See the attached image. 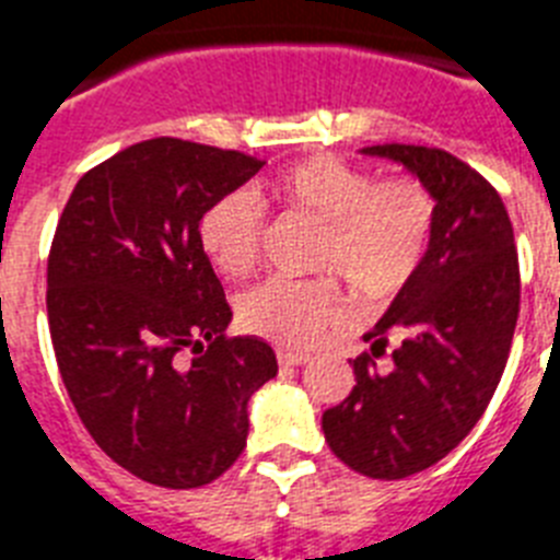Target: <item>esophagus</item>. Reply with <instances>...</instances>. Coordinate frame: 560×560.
Wrapping results in <instances>:
<instances>
[{
  "mask_svg": "<svg viewBox=\"0 0 560 560\" xmlns=\"http://www.w3.org/2000/svg\"><path fill=\"white\" fill-rule=\"evenodd\" d=\"M276 359H279L281 368H299V364H304L310 355L302 350H284V347H281V350H276Z\"/></svg>",
  "mask_w": 560,
  "mask_h": 560,
  "instance_id": "esophagus-1",
  "label": "esophagus"
}]
</instances>
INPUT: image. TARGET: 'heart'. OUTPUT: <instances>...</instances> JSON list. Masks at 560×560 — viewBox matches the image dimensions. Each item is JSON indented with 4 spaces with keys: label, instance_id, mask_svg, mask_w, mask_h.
Instances as JSON below:
<instances>
[{
    "label": "heart",
    "instance_id": "heart-1",
    "mask_svg": "<svg viewBox=\"0 0 560 560\" xmlns=\"http://www.w3.org/2000/svg\"><path fill=\"white\" fill-rule=\"evenodd\" d=\"M272 201L318 224L310 270L318 279H267L238 299L247 330L302 347L345 322L338 281L364 307L396 302L424 265L435 233V196L412 173L375 178L345 159L318 153L265 185ZM265 208L253 190H230L199 219V247L215 270L242 279L256 267Z\"/></svg>",
    "mask_w": 560,
    "mask_h": 560
}]
</instances>
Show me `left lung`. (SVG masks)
<instances>
[{
  "label": "left lung",
  "instance_id": "obj_1",
  "mask_svg": "<svg viewBox=\"0 0 560 560\" xmlns=\"http://www.w3.org/2000/svg\"><path fill=\"white\" fill-rule=\"evenodd\" d=\"M435 196V233L412 284L364 336L355 387L322 416L336 458L396 481L441 462L478 424L510 359L521 270L512 222L495 187L441 148L373 144ZM389 340V371H378Z\"/></svg>",
  "mask_w": 560,
  "mask_h": 560
}]
</instances>
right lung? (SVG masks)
Returning <instances> with one entry per match:
<instances>
[{
    "instance_id": "obj_1",
    "label": "right lung",
    "mask_w": 560,
    "mask_h": 560,
    "mask_svg": "<svg viewBox=\"0 0 560 560\" xmlns=\"http://www.w3.org/2000/svg\"><path fill=\"white\" fill-rule=\"evenodd\" d=\"M258 171L242 150L159 136L84 173L56 224L48 327L65 389L102 453L156 487L224 476L247 401L279 370L270 345L224 336L233 310L199 247L210 201Z\"/></svg>"
}]
</instances>
